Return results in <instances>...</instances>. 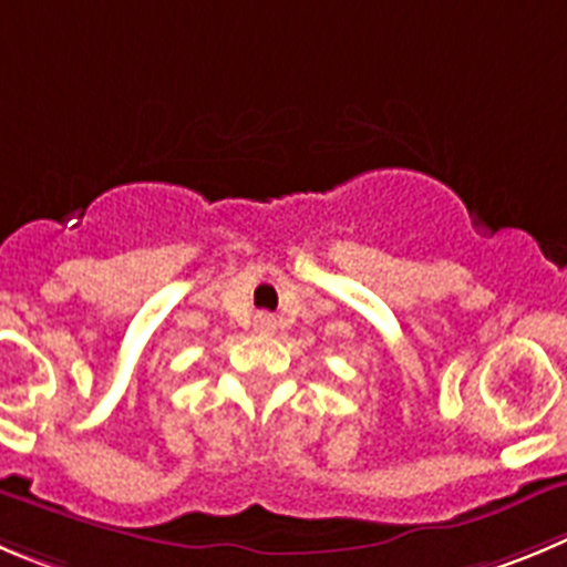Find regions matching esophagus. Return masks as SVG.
<instances>
[{
  "label": "esophagus",
  "mask_w": 567,
  "mask_h": 567,
  "mask_svg": "<svg viewBox=\"0 0 567 567\" xmlns=\"http://www.w3.org/2000/svg\"><path fill=\"white\" fill-rule=\"evenodd\" d=\"M254 330H257L259 336H274V330H277V319H274L271 313H259L257 319H254Z\"/></svg>",
  "instance_id": "34e87169"
}]
</instances>
